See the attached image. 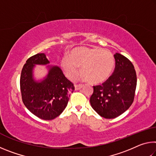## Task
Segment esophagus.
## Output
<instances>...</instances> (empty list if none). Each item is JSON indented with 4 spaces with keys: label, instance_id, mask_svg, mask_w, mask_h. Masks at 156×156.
<instances>
[{
    "label": "esophagus",
    "instance_id": "34e87169",
    "mask_svg": "<svg viewBox=\"0 0 156 156\" xmlns=\"http://www.w3.org/2000/svg\"><path fill=\"white\" fill-rule=\"evenodd\" d=\"M74 87L76 90H78V89H80L82 87H83V84H75Z\"/></svg>",
    "mask_w": 156,
    "mask_h": 156
}]
</instances>
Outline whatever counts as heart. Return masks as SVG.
<instances>
[{"label": "heart", "mask_w": 156, "mask_h": 156, "mask_svg": "<svg viewBox=\"0 0 156 156\" xmlns=\"http://www.w3.org/2000/svg\"><path fill=\"white\" fill-rule=\"evenodd\" d=\"M61 67L71 80L82 74L89 83L99 84L110 77L115 67V59L110 52L100 48L79 47L72 49L70 56L61 60Z\"/></svg>", "instance_id": "1"}]
</instances>
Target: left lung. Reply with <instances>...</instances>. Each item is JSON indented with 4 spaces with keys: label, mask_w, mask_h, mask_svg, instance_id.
I'll return each mask as SVG.
<instances>
[{
    "label": "left lung",
    "mask_w": 156,
    "mask_h": 156,
    "mask_svg": "<svg viewBox=\"0 0 156 156\" xmlns=\"http://www.w3.org/2000/svg\"><path fill=\"white\" fill-rule=\"evenodd\" d=\"M114 58L113 74L101 85L94 86L90 98L91 107L107 119L118 117L130 107L137 84L136 73L130 60L118 53L114 54Z\"/></svg>",
    "instance_id": "1"
}]
</instances>
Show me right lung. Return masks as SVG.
I'll return each mask as SVG.
<instances>
[{"label": "right lung", "instance_id": "add662e5", "mask_svg": "<svg viewBox=\"0 0 156 156\" xmlns=\"http://www.w3.org/2000/svg\"><path fill=\"white\" fill-rule=\"evenodd\" d=\"M44 53L30 57L23 66L20 84L23 102L39 118L49 120L61 114L67 107L73 84L63 74L58 66L50 65ZM36 65H47L48 72L41 79L34 77Z\"/></svg>", "mask_w": 156, "mask_h": 156}]
</instances>
